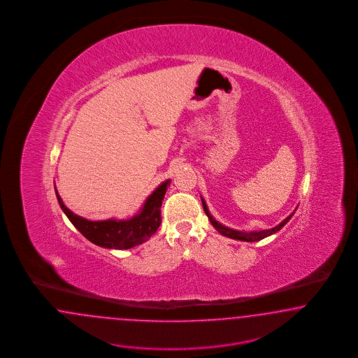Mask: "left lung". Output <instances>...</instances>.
Instances as JSON below:
<instances>
[{
	"label": "left lung",
	"mask_w": 358,
	"mask_h": 358,
	"mask_svg": "<svg viewBox=\"0 0 358 358\" xmlns=\"http://www.w3.org/2000/svg\"><path fill=\"white\" fill-rule=\"evenodd\" d=\"M202 205H203V210H205V213H206L207 217L210 219V222H211V224L214 226V227L217 228V232L219 234H222L223 236H227L229 238H235V240H241V241H259V240H262V238H268V236H271L273 234H275L277 231H280L290 219L294 215L293 214H290L289 217H286L283 222H281L278 226H275V227L271 228V229H265V231H259V232H240V231H235V229H231V228L224 227V226H222L220 223H217V220L214 219V217H211V214H210V211H208V208L206 206V202L202 199Z\"/></svg>",
	"instance_id": "1"
}]
</instances>
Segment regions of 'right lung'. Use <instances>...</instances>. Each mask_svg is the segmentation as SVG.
I'll use <instances>...</instances> for the list:
<instances>
[{"label":"right lung","mask_w":358,"mask_h":358,"mask_svg":"<svg viewBox=\"0 0 358 358\" xmlns=\"http://www.w3.org/2000/svg\"><path fill=\"white\" fill-rule=\"evenodd\" d=\"M171 180H166L160 185L148 199L138 215L130 220H115L108 219L102 222H92L73 214L65 207L59 193L56 196L59 205L72 224L92 243L103 248L113 250H130L141 243L147 241L157 231L162 224V205L164 195L166 193Z\"/></svg>","instance_id":"add662e5"}]
</instances>
